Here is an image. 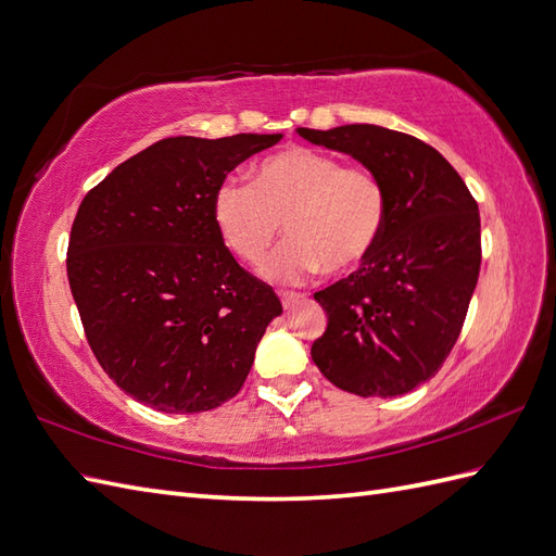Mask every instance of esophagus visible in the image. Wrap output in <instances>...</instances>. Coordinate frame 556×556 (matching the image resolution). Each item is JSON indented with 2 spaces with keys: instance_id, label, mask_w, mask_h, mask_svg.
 Segmentation results:
<instances>
[{
  "instance_id": "esophagus-1",
  "label": "esophagus",
  "mask_w": 556,
  "mask_h": 556,
  "mask_svg": "<svg viewBox=\"0 0 556 556\" xmlns=\"http://www.w3.org/2000/svg\"><path fill=\"white\" fill-rule=\"evenodd\" d=\"M299 301H303V295L301 293H281V305L283 307H293L295 303H299Z\"/></svg>"
}]
</instances>
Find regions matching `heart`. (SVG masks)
I'll return each mask as SVG.
<instances>
[{
	"mask_svg": "<svg viewBox=\"0 0 556 556\" xmlns=\"http://www.w3.org/2000/svg\"><path fill=\"white\" fill-rule=\"evenodd\" d=\"M213 217L227 249L249 265L263 261L283 223L289 239L269 257L265 277L301 283L321 267L351 273L377 251L389 191L365 165L295 147L257 165L253 185H219Z\"/></svg>",
	"mask_w": 556,
	"mask_h": 556,
	"instance_id": "obj_1",
	"label": "heart"
}]
</instances>
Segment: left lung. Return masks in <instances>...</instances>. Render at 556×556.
Instances as JSON below:
<instances>
[{"instance_id": "1", "label": "left lung", "mask_w": 556, "mask_h": 556, "mask_svg": "<svg viewBox=\"0 0 556 556\" xmlns=\"http://www.w3.org/2000/svg\"><path fill=\"white\" fill-rule=\"evenodd\" d=\"M313 144L351 153L389 191L377 251L315 293L327 329L313 359L341 391L395 397L443 367L481 269L479 203L433 147L379 125L299 127Z\"/></svg>"}]
</instances>
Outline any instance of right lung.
<instances>
[{"instance_id":"right-lung-1","label":"right lung","mask_w":556,"mask_h":556,"mask_svg":"<svg viewBox=\"0 0 556 556\" xmlns=\"http://www.w3.org/2000/svg\"><path fill=\"white\" fill-rule=\"evenodd\" d=\"M279 139H161L77 208L66 267L85 337L139 403L191 415L219 407L247 381L281 303L225 247L213 199L239 163Z\"/></svg>"}]
</instances>
